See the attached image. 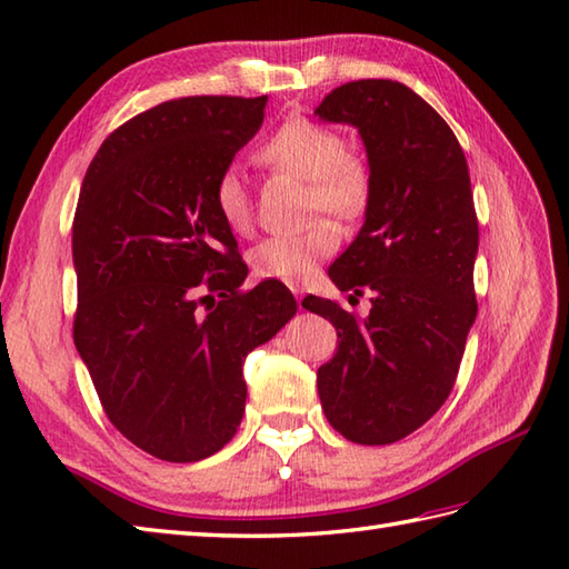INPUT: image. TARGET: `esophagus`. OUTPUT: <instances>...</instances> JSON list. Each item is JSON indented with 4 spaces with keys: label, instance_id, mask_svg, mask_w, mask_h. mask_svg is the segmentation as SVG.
<instances>
[{
    "label": "esophagus",
    "instance_id": "esophagus-1",
    "mask_svg": "<svg viewBox=\"0 0 569 569\" xmlns=\"http://www.w3.org/2000/svg\"><path fill=\"white\" fill-rule=\"evenodd\" d=\"M291 293L296 296V300H300V298H303V293H306V288L300 286V283H291Z\"/></svg>",
    "mask_w": 569,
    "mask_h": 569
}]
</instances>
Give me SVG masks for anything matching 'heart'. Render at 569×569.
I'll list each match as a JSON object with an SVG mask.
<instances>
[{"instance_id":"b5f03b06","label":"heart","mask_w":569,"mask_h":569,"mask_svg":"<svg viewBox=\"0 0 569 569\" xmlns=\"http://www.w3.org/2000/svg\"><path fill=\"white\" fill-rule=\"evenodd\" d=\"M259 159L310 183V210L330 212L340 220H355L367 210L371 198V176L359 156L347 151L342 134L312 122L291 117L261 143ZM214 210L232 232L251 229V198L244 176L237 166H227L212 186ZM340 247V229L330 220H320L296 234H273L261 239L249 251V266L259 278L283 283H306L318 266Z\"/></svg>"}]
</instances>
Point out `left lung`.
<instances>
[{"label": "left lung", "mask_w": 569, "mask_h": 569, "mask_svg": "<svg viewBox=\"0 0 569 569\" xmlns=\"http://www.w3.org/2000/svg\"><path fill=\"white\" fill-rule=\"evenodd\" d=\"M316 117L359 131L371 176L365 224L328 271L349 298L371 296L369 316L303 300L337 330L318 369L320 403L342 438L391 445L447 401L477 318L469 168L445 119L401 82L340 84Z\"/></svg>", "instance_id": "8db88e82"}]
</instances>
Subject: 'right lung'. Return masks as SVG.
<instances>
[{"label":"right lung","mask_w":569,"mask_h":569,"mask_svg":"<svg viewBox=\"0 0 569 569\" xmlns=\"http://www.w3.org/2000/svg\"><path fill=\"white\" fill-rule=\"evenodd\" d=\"M266 100L163 102L112 131L82 180L72 337L112 426L166 462H198L234 438L244 357L298 308L278 281L239 293L249 271L212 200Z\"/></svg>","instance_id":"1"}]
</instances>
